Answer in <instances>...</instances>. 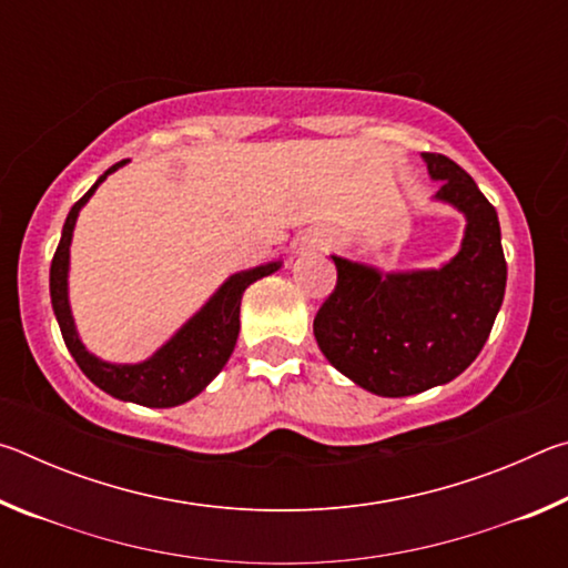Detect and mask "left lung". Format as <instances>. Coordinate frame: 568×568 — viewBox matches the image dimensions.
<instances>
[{
    "instance_id": "1",
    "label": "left lung",
    "mask_w": 568,
    "mask_h": 568,
    "mask_svg": "<svg viewBox=\"0 0 568 568\" xmlns=\"http://www.w3.org/2000/svg\"><path fill=\"white\" fill-rule=\"evenodd\" d=\"M434 200L466 217L458 253L440 267L390 271L331 255L338 283L313 321L318 348L355 386L416 396L460 376L504 303L506 261L496 207L454 160L423 152Z\"/></svg>"
}]
</instances>
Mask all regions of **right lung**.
Listing matches in <instances>:
<instances>
[{
  "label": "right lung",
  "instance_id": "1",
  "mask_svg": "<svg viewBox=\"0 0 568 568\" xmlns=\"http://www.w3.org/2000/svg\"><path fill=\"white\" fill-rule=\"evenodd\" d=\"M124 162L112 165L98 182L84 192V195L72 205L70 215L64 220L60 245L52 257L50 267V295L52 311L60 323L62 338L67 351L80 365L84 376H88L100 390L110 393L112 398L138 403L148 408H172L180 403H187L203 393L210 381L225 368L230 355L235 351L237 333H240V301L247 285L261 281L265 275L281 271V261L250 267L227 277L217 291L207 297V303L192 315L187 323L180 325V331L172 335L168 343L150 355L148 361L140 363H110L84 348V343L77 333L70 307V245L72 233L80 217V210L90 203L108 175L120 170Z\"/></svg>",
  "mask_w": 568,
  "mask_h": 568
}]
</instances>
